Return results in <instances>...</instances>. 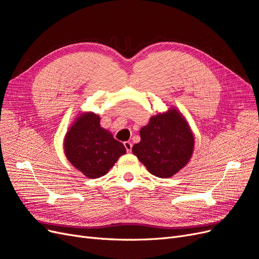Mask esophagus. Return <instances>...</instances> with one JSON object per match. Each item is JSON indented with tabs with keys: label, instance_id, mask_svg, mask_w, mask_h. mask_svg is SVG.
I'll list each match as a JSON object with an SVG mask.
<instances>
[{
	"label": "esophagus",
	"instance_id": "34e87169",
	"mask_svg": "<svg viewBox=\"0 0 259 259\" xmlns=\"http://www.w3.org/2000/svg\"><path fill=\"white\" fill-rule=\"evenodd\" d=\"M124 147H125V149H126L127 152H131V151H132L133 145H132L131 142H125V143H124Z\"/></svg>",
	"mask_w": 259,
	"mask_h": 259
}]
</instances>
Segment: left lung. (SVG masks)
<instances>
[{
	"instance_id": "1",
	"label": "left lung",
	"mask_w": 259,
	"mask_h": 259,
	"mask_svg": "<svg viewBox=\"0 0 259 259\" xmlns=\"http://www.w3.org/2000/svg\"><path fill=\"white\" fill-rule=\"evenodd\" d=\"M140 142L132 151L150 174L169 178L185 167L194 150V135L190 125L177 108L150 117L139 131Z\"/></svg>"
}]
</instances>
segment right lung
Masks as SVG:
<instances>
[{
    "mask_svg": "<svg viewBox=\"0 0 259 259\" xmlns=\"http://www.w3.org/2000/svg\"><path fill=\"white\" fill-rule=\"evenodd\" d=\"M64 149L68 161L92 179L106 175L126 152L111 132L101 127L100 116L91 111L75 117L65 136Z\"/></svg>",
    "mask_w": 259,
    "mask_h": 259,
    "instance_id": "1",
    "label": "right lung"
}]
</instances>
